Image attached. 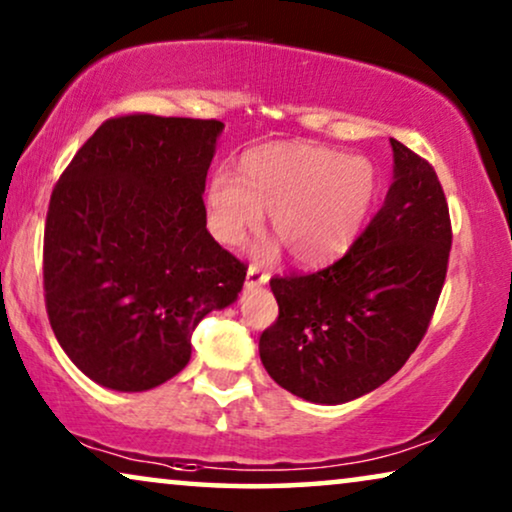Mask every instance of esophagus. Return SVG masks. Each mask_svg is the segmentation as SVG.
I'll return each instance as SVG.
<instances>
[{
  "label": "esophagus",
  "instance_id": "34e87169",
  "mask_svg": "<svg viewBox=\"0 0 512 512\" xmlns=\"http://www.w3.org/2000/svg\"><path fill=\"white\" fill-rule=\"evenodd\" d=\"M270 279V272L263 270L258 263H251L249 270H247V284L249 286H258V284H268Z\"/></svg>",
  "mask_w": 512,
  "mask_h": 512
}]
</instances>
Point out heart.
Returning a JSON list of instances; mask_svg holds the SVG:
<instances>
[{
    "instance_id": "heart-1",
    "label": "heart",
    "mask_w": 512,
    "mask_h": 512,
    "mask_svg": "<svg viewBox=\"0 0 512 512\" xmlns=\"http://www.w3.org/2000/svg\"><path fill=\"white\" fill-rule=\"evenodd\" d=\"M375 193L368 158L307 144H263L240 158L237 177L219 172L209 181V228L223 244H240L270 212L272 233L293 261L319 263L352 244Z\"/></svg>"
}]
</instances>
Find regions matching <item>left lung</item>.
<instances>
[{
  "instance_id": "left-lung-1",
  "label": "left lung",
  "mask_w": 512,
  "mask_h": 512,
  "mask_svg": "<svg viewBox=\"0 0 512 512\" xmlns=\"http://www.w3.org/2000/svg\"><path fill=\"white\" fill-rule=\"evenodd\" d=\"M394 184L338 261L272 277L279 314L258 340L268 375L305 401H354L396 375L426 335L452 249L429 160L391 139Z\"/></svg>"
}]
</instances>
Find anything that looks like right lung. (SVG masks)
I'll return each instance as SVG.
<instances>
[{
  "mask_svg": "<svg viewBox=\"0 0 512 512\" xmlns=\"http://www.w3.org/2000/svg\"><path fill=\"white\" fill-rule=\"evenodd\" d=\"M216 118L123 114L76 151L51 193L44 298L90 380L146 391L186 368L191 335L235 303L247 265L209 235L202 193Z\"/></svg>",
  "mask_w": 512,
  "mask_h": 512,
  "instance_id": "obj_1",
  "label": "right lung"
}]
</instances>
